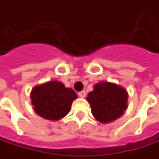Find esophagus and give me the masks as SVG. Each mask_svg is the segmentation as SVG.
<instances>
[{
    "label": "esophagus",
    "instance_id": "34e87169",
    "mask_svg": "<svg viewBox=\"0 0 159 159\" xmlns=\"http://www.w3.org/2000/svg\"><path fill=\"white\" fill-rule=\"evenodd\" d=\"M78 95H79L80 97L84 98V97L86 96V92H85V91H80V92H79V93H78Z\"/></svg>",
    "mask_w": 159,
    "mask_h": 159
}]
</instances>
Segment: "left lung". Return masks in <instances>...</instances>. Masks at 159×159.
<instances>
[{
	"instance_id": "8db88e82",
	"label": "left lung",
	"mask_w": 159,
	"mask_h": 159,
	"mask_svg": "<svg viewBox=\"0 0 159 159\" xmlns=\"http://www.w3.org/2000/svg\"><path fill=\"white\" fill-rule=\"evenodd\" d=\"M127 100L128 93L125 88L108 81L96 83L87 96L93 116L103 124L120 118L127 109Z\"/></svg>"
}]
</instances>
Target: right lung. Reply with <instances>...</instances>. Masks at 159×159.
<instances>
[{"label": "right lung", "mask_w": 159, "mask_h": 159, "mask_svg": "<svg viewBox=\"0 0 159 159\" xmlns=\"http://www.w3.org/2000/svg\"><path fill=\"white\" fill-rule=\"evenodd\" d=\"M78 95L58 80H50L34 87L31 102L37 115L50 121H57L70 112L71 103Z\"/></svg>", "instance_id": "1"}]
</instances>
